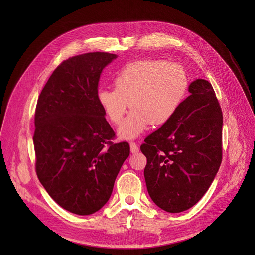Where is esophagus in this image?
<instances>
[{"instance_id":"1","label":"esophagus","mask_w":255,"mask_h":255,"mask_svg":"<svg viewBox=\"0 0 255 255\" xmlns=\"http://www.w3.org/2000/svg\"><path fill=\"white\" fill-rule=\"evenodd\" d=\"M130 150H131V153H132V154H136V153L139 151L137 143H135V142H130Z\"/></svg>"}]
</instances>
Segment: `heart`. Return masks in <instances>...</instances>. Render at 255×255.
Here are the masks:
<instances>
[{"instance_id":"obj_1","label":"heart","mask_w":255,"mask_h":255,"mask_svg":"<svg viewBox=\"0 0 255 255\" xmlns=\"http://www.w3.org/2000/svg\"><path fill=\"white\" fill-rule=\"evenodd\" d=\"M115 89H102L97 101L115 125L122 122L127 110L132 112L119 129L122 138L132 139L150 124L163 125L175 116L189 86L184 67L175 62L140 60L125 65L113 80Z\"/></svg>"}]
</instances>
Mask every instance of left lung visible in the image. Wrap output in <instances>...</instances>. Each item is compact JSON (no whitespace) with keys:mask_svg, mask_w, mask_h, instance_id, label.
Instances as JSON below:
<instances>
[{"mask_svg":"<svg viewBox=\"0 0 255 255\" xmlns=\"http://www.w3.org/2000/svg\"><path fill=\"white\" fill-rule=\"evenodd\" d=\"M168 122L140 145L144 179L153 202L169 213L193 207L211 186L222 161L223 116L212 85L196 79Z\"/></svg>","mask_w":255,"mask_h":255,"instance_id":"1","label":"left lung"}]
</instances>
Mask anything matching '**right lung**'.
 Here are the masks:
<instances>
[{"label":"right lung","mask_w":255,"mask_h":255,"mask_svg":"<svg viewBox=\"0 0 255 255\" xmlns=\"http://www.w3.org/2000/svg\"><path fill=\"white\" fill-rule=\"evenodd\" d=\"M117 56L88 52L63 61L39 95L35 111V169L42 186L63 209L77 215L100 210L130 154L97 101L104 67Z\"/></svg>","instance_id":"1"}]
</instances>
